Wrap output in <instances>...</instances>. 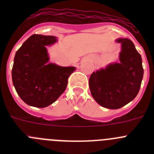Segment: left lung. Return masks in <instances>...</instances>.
<instances>
[{
  "label": "left lung",
  "mask_w": 154,
  "mask_h": 154,
  "mask_svg": "<svg viewBox=\"0 0 154 154\" xmlns=\"http://www.w3.org/2000/svg\"><path fill=\"white\" fill-rule=\"evenodd\" d=\"M116 42L121 44L119 62L92 72L89 78L92 97L100 106L111 109L121 108L135 99L143 76L141 55L133 42L128 38Z\"/></svg>",
  "instance_id": "8db88e82"
}]
</instances>
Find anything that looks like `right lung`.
<instances>
[{
	"label": "right lung",
	"instance_id": "1",
	"mask_svg": "<svg viewBox=\"0 0 154 154\" xmlns=\"http://www.w3.org/2000/svg\"><path fill=\"white\" fill-rule=\"evenodd\" d=\"M55 36L33 35L17 51L12 68L16 92L31 106L44 108L55 103L65 90L75 67L48 63L46 46L55 44Z\"/></svg>",
	"mask_w": 154,
	"mask_h": 154
}]
</instances>
